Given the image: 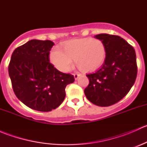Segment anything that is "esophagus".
Returning a JSON list of instances; mask_svg holds the SVG:
<instances>
[{
  "label": "esophagus",
  "mask_w": 147,
  "mask_h": 147,
  "mask_svg": "<svg viewBox=\"0 0 147 147\" xmlns=\"http://www.w3.org/2000/svg\"><path fill=\"white\" fill-rule=\"evenodd\" d=\"M80 76V73H75L74 74V78H75V80H78V78Z\"/></svg>",
  "instance_id": "1"
}]
</instances>
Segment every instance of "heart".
Wrapping results in <instances>:
<instances>
[{"label":"heart","mask_w":147,"mask_h":147,"mask_svg":"<svg viewBox=\"0 0 147 147\" xmlns=\"http://www.w3.org/2000/svg\"><path fill=\"white\" fill-rule=\"evenodd\" d=\"M106 47L102 41L91 38L72 39L63 45V51L53 49L50 60L57 69L68 72L73 60L80 70L92 72L102 66L106 58Z\"/></svg>","instance_id":"heart-1"}]
</instances>
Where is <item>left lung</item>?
<instances>
[{"instance_id":"left-lung-1","label":"left lung","mask_w":147,"mask_h":147,"mask_svg":"<svg viewBox=\"0 0 147 147\" xmlns=\"http://www.w3.org/2000/svg\"><path fill=\"white\" fill-rule=\"evenodd\" d=\"M106 47V58L102 67L87 75L90 83L84 89L89 101L100 107H108L127 95L137 75L134 47L118 35L103 33L94 36Z\"/></svg>"}]
</instances>
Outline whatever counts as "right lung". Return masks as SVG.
<instances>
[{
    "label": "right lung",
    "mask_w": 147,
    "mask_h": 147,
    "mask_svg": "<svg viewBox=\"0 0 147 147\" xmlns=\"http://www.w3.org/2000/svg\"><path fill=\"white\" fill-rule=\"evenodd\" d=\"M54 42L31 40L13 51L8 73L16 97L40 112H50L64 100L65 87L75 81L73 75L57 70L50 63Z\"/></svg>",
    "instance_id": "obj_1"
}]
</instances>
